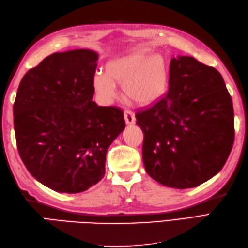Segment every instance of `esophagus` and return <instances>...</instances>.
Returning <instances> with one entry per match:
<instances>
[{"label":"esophagus","instance_id":"1","mask_svg":"<svg viewBox=\"0 0 248 248\" xmlns=\"http://www.w3.org/2000/svg\"><path fill=\"white\" fill-rule=\"evenodd\" d=\"M124 117L125 124H127L132 125V124H135V115H134L132 110L125 109L124 113Z\"/></svg>","mask_w":248,"mask_h":248}]
</instances>
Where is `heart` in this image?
<instances>
[{
    "label": "heart",
    "instance_id": "obj_1",
    "mask_svg": "<svg viewBox=\"0 0 248 248\" xmlns=\"http://www.w3.org/2000/svg\"><path fill=\"white\" fill-rule=\"evenodd\" d=\"M168 80V67L161 54L148 55L146 51H134L108 62L104 75L97 73L93 85L104 101L114 100L117 96L115 85H121L128 101L149 105L165 93Z\"/></svg>",
    "mask_w": 248,
    "mask_h": 248
}]
</instances>
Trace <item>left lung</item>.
Returning a JSON list of instances; mask_svg holds the SVG:
<instances>
[{"mask_svg": "<svg viewBox=\"0 0 248 248\" xmlns=\"http://www.w3.org/2000/svg\"><path fill=\"white\" fill-rule=\"evenodd\" d=\"M168 84L165 97L135 114L144 165L163 186L195 187L222 170L232 149V100L222 75L192 56L170 61Z\"/></svg>", "mask_w": 248, "mask_h": 248, "instance_id": "left-lung-1", "label": "left lung"}]
</instances>
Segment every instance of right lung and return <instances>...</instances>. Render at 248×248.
Listing matches in <instances>:
<instances>
[{
    "label": "right lung",
    "mask_w": 248,
    "mask_h": 248,
    "mask_svg": "<svg viewBox=\"0 0 248 248\" xmlns=\"http://www.w3.org/2000/svg\"><path fill=\"white\" fill-rule=\"evenodd\" d=\"M98 54L54 53L25 73L14 103L21 160L37 181L59 193L86 191L103 178L124 112L93 101Z\"/></svg>",
    "instance_id": "obj_1"
}]
</instances>
